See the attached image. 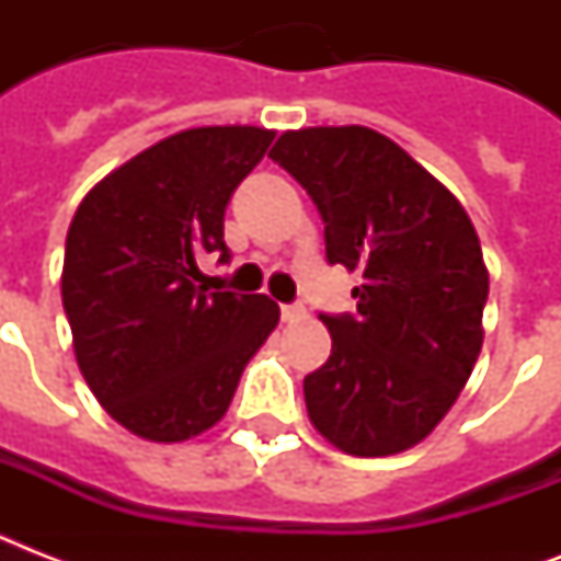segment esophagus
<instances>
[{
  "mask_svg": "<svg viewBox=\"0 0 561 561\" xmlns=\"http://www.w3.org/2000/svg\"><path fill=\"white\" fill-rule=\"evenodd\" d=\"M279 311L285 323H299V320H306V308L302 306H282Z\"/></svg>",
  "mask_w": 561,
  "mask_h": 561,
  "instance_id": "obj_1",
  "label": "esophagus"
}]
</instances>
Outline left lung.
Wrapping results in <instances>:
<instances>
[{
    "instance_id": "left-lung-1",
    "label": "left lung",
    "mask_w": 561,
    "mask_h": 561,
    "mask_svg": "<svg viewBox=\"0 0 561 561\" xmlns=\"http://www.w3.org/2000/svg\"><path fill=\"white\" fill-rule=\"evenodd\" d=\"M314 201L325 259L360 273L355 314H320L332 355L306 375L308 416L355 457L422 443L451 410L483 346L489 273L448 188L369 127H306L276 139Z\"/></svg>"
}]
</instances>
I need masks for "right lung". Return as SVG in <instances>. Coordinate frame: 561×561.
<instances>
[{"label":"right lung","instance_id":"right-lung-1","mask_svg":"<svg viewBox=\"0 0 561 561\" xmlns=\"http://www.w3.org/2000/svg\"><path fill=\"white\" fill-rule=\"evenodd\" d=\"M273 130L194 127L101 180L69 224L64 311L75 358L101 408L151 443L203 434L279 323L264 294L197 285L203 253H220L224 211L262 162Z\"/></svg>","mask_w":561,"mask_h":561}]
</instances>
